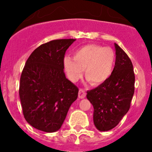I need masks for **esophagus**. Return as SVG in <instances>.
Here are the masks:
<instances>
[{"instance_id":"34e87169","label":"esophagus","mask_w":152,"mask_h":152,"mask_svg":"<svg viewBox=\"0 0 152 152\" xmlns=\"http://www.w3.org/2000/svg\"><path fill=\"white\" fill-rule=\"evenodd\" d=\"M86 96V92L84 89H80L79 90V93H78V97L80 99H83Z\"/></svg>"}]
</instances>
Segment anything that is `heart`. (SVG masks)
Listing matches in <instances>:
<instances>
[{
    "instance_id": "heart-1",
    "label": "heart",
    "mask_w": 152,
    "mask_h": 152,
    "mask_svg": "<svg viewBox=\"0 0 152 152\" xmlns=\"http://www.w3.org/2000/svg\"><path fill=\"white\" fill-rule=\"evenodd\" d=\"M116 56L110 47L90 44L80 47L74 52V58L66 56L64 66L68 77L77 80L85 69L86 77L90 82L98 85L105 82L113 72Z\"/></svg>"
}]
</instances>
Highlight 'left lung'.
<instances>
[{
	"mask_svg": "<svg viewBox=\"0 0 152 152\" xmlns=\"http://www.w3.org/2000/svg\"><path fill=\"white\" fill-rule=\"evenodd\" d=\"M116 62L111 76L100 85L87 91L94 107V123L100 131L116 127L130 108L135 91V74L131 60L115 43Z\"/></svg>",
	"mask_w": 152,
	"mask_h": 152,
	"instance_id": "left-lung-1",
	"label": "left lung"
}]
</instances>
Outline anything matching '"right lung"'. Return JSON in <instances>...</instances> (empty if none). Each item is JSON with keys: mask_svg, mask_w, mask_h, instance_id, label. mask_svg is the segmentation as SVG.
<instances>
[{"mask_svg": "<svg viewBox=\"0 0 152 152\" xmlns=\"http://www.w3.org/2000/svg\"><path fill=\"white\" fill-rule=\"evenodd\" d=\"M75 41L63 39L42 44L26 60L19 94L24 118L37 129L58 131L77 100L78 88L64 73L65 52Z\"/></svg>", "mask_w": 152, "mask_h": 152, "instance_id": "add662e5", "label": "right lung"}]
</instances>
